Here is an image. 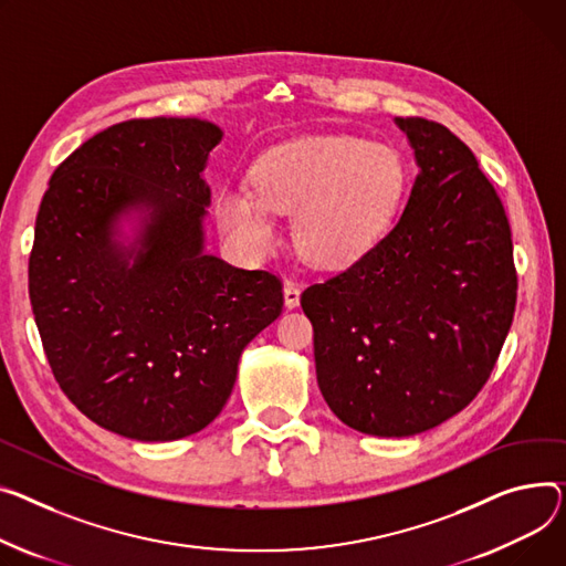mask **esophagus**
Wrapping results in <instances>:
<instances>
[{
    "label": "esophagus",
    "instance_id": "obj_1",
    "mask_svg": "<svg viewBox=\"0 0 566 566\" xmlns=\"http://www.w3.org/2000/svg\"><path fill=\"white\" fill-rule=\"evenodd\" d=\"M300 305V289L293 282H284V307L295 310Z\"/></svg>",
    "mask_w": 566,
    "mask_h": 566
}]
</instances>
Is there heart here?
I'll use <instances>...</instances> for the list:
<instances>
[{
  "label": "heart",
  "mask_w": 566,
  "mask_h": 566,
  "mask_svg": "<svg viewBox=\"0 0 566 566\" xmlns=\"http://www.w3.org/2000/svg\"><path fill=\"white\" fill-rule=\"evenodd\" d=\"M254 191L222 188L216 218L248 254L275 243V213L293 216L297 252L321 269H344L382 241L405 191L394 147L346 134L303 136L263 153Z\"/></svg>",
  "instance_id": "b5f03b06"
}]
</instances>
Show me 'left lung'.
Listing matches in <instances>:
<instances>
[{
    "label": "left lung",
    "mask_w": 566,
    "mask_h": 566,
    "mask_svg": "<svg viewBox=\"0 0 566 566\" xmlns=\"http://www.w3.org/2000/svg\"><path fill=\"white\" fill-rule=\"evenodd\" d=\"M419 166L394 230L305 289L327 407L373 437L462 411L492 373L516 305L505 209L471 149L439 123L394 118Z\"/></svg>",
    "instance_id": "left-lung-1"
}]
</instances>
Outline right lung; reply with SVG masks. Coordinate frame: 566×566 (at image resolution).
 Returning <instances> with one entry per match:
<instances>
[{
	"mask_svg": "<svg viewBox=\"0 0 566 566\" xmlns=\"http://www.w3.org/2000/svg\"><path fill=\"white\" fill-rule=\"evenodd\" d=\"M220 140L200 118L113 125L54 170L35 218L29 297L54 378L127 439L207 428L241 353L282 314L275 275L207 252Z\"/></svg>",
	"mask_w": 566,
	"mask_h": 566,
	"instance_id": "obj_1",
	"label": "right lung"
}]
</instances>
